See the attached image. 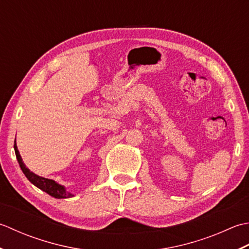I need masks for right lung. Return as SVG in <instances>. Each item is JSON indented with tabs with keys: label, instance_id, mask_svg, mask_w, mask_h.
<instances>
[{
	"label": "right lung",
	"instance_id": "add662e5",
	"mask_svg": "<svg viewBox=\"0 0 249 249\" xmlns=\"http://www.w3.org/2000/svg\"><path fill=\"white\" fill-rule=\"evenodd\" d=\"M14 148H15V154H16V157H17L18 163H19L20 167H21L23 174L25 175V177H27V178L30 181L32 182L34 186H36L37 188L45 191L49 196L55 197V199H67V197L74 196L73 194H71V192L65 190L64 186L59 185L58 182H55L53 179H48V178H45V177H40V176H38L36 174H34L33 172L30 171L28 167L25 166L24 163H23L21 156H20L19 150L17 148L16 141H15Z\"/></svg>",
	"mask_w": 249,
	"mask_h": 249
}]
</instances>
